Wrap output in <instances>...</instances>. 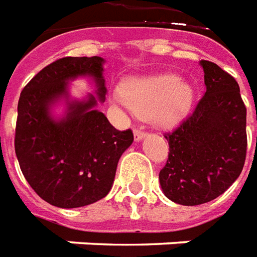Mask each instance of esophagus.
Here are the masks:
<instances>
[{"label":"esophagus","instance_id":"1","mask_svg":"<svg viewBox=\"0 0 257 257\" xmlns=\"http://www.w3.org/2000/svg\"><path fill=\"white\" fill-rule=\"evenodd\" d=\"M145 134H147V133L144 132L143 128H136V130H134V138H136L137 141L143 140V138L145 137Z\"/></svg>","mask_w":257,"mask_h":257}]
</instances>
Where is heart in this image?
<instances>
[{
	"instance_id": "b5f03b06",
	"label": "heart",
	"mask_w": 257,
	"mask_h": 257,
	"mask_svg": "<svg viewBox=\"0 0 257 257\" xmlns=\"http://www.w3.org/2000/svg\"><path fill=\"white\" fill-rule=\"evenodd\" d=\"M116 99L138 116L154 114L159 124L173 125L188 113L194 90L176 74H159L127 81Z\"/></svg>"
}]
</instances>
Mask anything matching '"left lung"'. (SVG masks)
Returning a JSON list of instances; mask_svg holds the SVG:
<instances>
[{
	"label": "left lung",
	"mask_w": 257,
	"mask_h": 257,
	"mask_svg": "<svg viewBox=\"0 0 257 257\" xmlns=\"http://www.w3.org/2000/svg\"><path fill=\"white\" fill-rule=\"evenodd\" d=\"M206 92L180 124L165 133L169 158L159 173L162 190L176 203L216 199L239 177L246 158V108L236 80L201 61Z\"/></svg>",
	"instance_id": "8db88e82"
}]
</instances>
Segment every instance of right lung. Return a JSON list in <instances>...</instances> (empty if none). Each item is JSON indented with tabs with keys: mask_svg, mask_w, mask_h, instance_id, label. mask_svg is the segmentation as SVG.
Masks as SVG:
<instances>
[{
	"mask_svg": "<svg viewBox=\"0 0 257 257\" xmlns=\"http://www.w3.org/2000/svg\"><path fill=\"white\" fill-rule=\"evenodd\" d=\"M103 59L65 56L40 70L22 90L18 102L15 152L23 176L41 199L58 207H81L102 199L112 188L120 156L134 141L133 132H120L95 97L72 103L67 117H49L51 103L66 93V81L92 75L98 99L105 101Z\"/></svg>",
	"mask_w": 257,
	"mask_h": 257,
	"instance_id": "1",
	"label": "right lung"
}]
</instances>
